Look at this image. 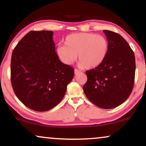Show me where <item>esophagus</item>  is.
Instances as JSON below:
<instances>
[{
	"instance_id": "obj_1",
	"label": "esophagus",
	"mask_w": 146,
	"mask_h": 146,
	"mask_svg": "<svg viewBox=\"0 0 146 146\" xmlns=\"http://www.w3.org/2000/svg\"><path fill=\"white\" fill-rule=\"evenodd\" d=\"M80 70H78V69H75L74 70L75 74H78L80 73Z\"/></svg>"
}]
</instances>
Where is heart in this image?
<instances>
[{
    "label": "heart",
    "mask_w": 146,
    "mask_h": 146,
    "mask_svg": "<svg viewBox=\"0 0 146 146\" xmlns=\"http://www.w3.org/2000/svg\"><path fill=\"white\" fill-rule=\"evenodd\" d=\"M65 45L58 46V56L64 64L70 65L77 58L81 68L92 69L104 61L108 52V42L102 35L94 33L72 34L64 40Z\"/></svg>",
    "instance_id": "obj_1"
}]
</instances>
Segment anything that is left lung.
Listing matches in <instances>:
<instances>
[{
	"label": "left lung",
	"mask_w": 146,
	"mask_h": 146,
	"mask_svg": "<svg viewBox=\"0 0 146 146\" xmlns=\"http://www.w3.org/2000/svg\"><path fill=\"white\" fill-rule=\"evenodd\" d=\"M108 42V52L99 66L86 72L83 90L91 102L110 109L128 98L134 84V53L123 38L114 32L103 31Z\"/></svg>",
	"instance_id": "left-lung-1"
}]
</instances>
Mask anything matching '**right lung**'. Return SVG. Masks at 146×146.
<instances>
[{
    "label": "right lung",
    "instance_id": "right-lung-1",
    "mask_svg": "<svg viewBox=\"0 0 146 146\" xmlns=\"http://www.w3.org/2000/svg\"><path fill=\"white\" fill-rule=\"evenodd\" d=\"M53 32L30 31L12 54L11 80L19 100L37 111L53 108L64 96L74 74L55 52Z\"/></svg>",
    "mask_w": 146,
    "mask_h": 146
}]
</instances>
